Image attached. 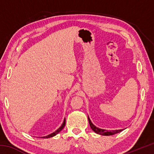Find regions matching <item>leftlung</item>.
<instances>
[{
	"mask_svg": "<svg viewBox=\"0 0 154 154\" xmlns=\"http://www.w3.org/2000/svg\"><path fill=\"white\" fill-rule=\"evenodd\" d=\"M88 121H89V124H90V126L91 127V128L92 129V130L94 132H95L96 133H97L98 134H101V135H105V136H110V135H113L115 134H117L119 132H122L123 129H121V130H110V131H107V130H104V129H100V128H98L96 126H95L94 125L92 122H91L90 119L89 118V117H88Z\"/></svg>",
	"mask_w": 154,
	"mask_h": 154,
	"instance_id": "8db88e82",
	"label": "left lung"
}]
</instances>
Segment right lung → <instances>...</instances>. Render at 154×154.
Here are the masks:
<instances>
[{
  "label": "right lung",
  "mask_w": 154,
  "mask_h": 154,
  "mask_svg": "<svg viewBox=\"0 0 154 154\" xmlns=\"http://www.w3.org/2000/svg\"><path fill=\"white\" fill-rule=\"evenodd\" d=\"M65 124H66V119H65V118H64V122H63V124H62V126H61L60 127L58 130H56L55 132H53V133H51V134H49V135H48V136L43 137L42 138H44V139H48V138L53 137H54V136H56V135L57 134H58L59 132H60L61 130L64 128V126H65Z\"/></svg>",
  "instance_id": "right-lung-1"
}]
</instances>
